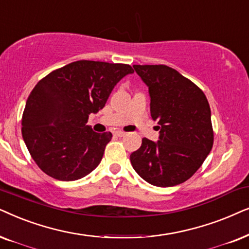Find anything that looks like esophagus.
Here are the masks:
<instances>
[{"mask_svg": "<svg viewBox=\"0 0 249 249\" xmlns=\"http://www.w3.org/2000/svg\"><path fill=\"white\" fill-rule=\"evenodd\" d=\"M115 134L117 135V137H124V135L126 133H125V132H123V131H116Z\"/></svg>", "mask_w": 249, "mask_h": 249, "instance_id": "obj_1", "label": "esophagus"}]
</instances>
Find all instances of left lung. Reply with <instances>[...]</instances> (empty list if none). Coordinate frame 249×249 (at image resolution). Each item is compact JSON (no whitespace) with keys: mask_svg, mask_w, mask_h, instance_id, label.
Listing matches in <instances>:
<instances>
[{"mask_svg":"<svg viewBox=\"0 0 249 249\" xmlns=\"http://www.w3.org/2000/svg\"><path fill=\"white\" fill-rule=\"evenodd\" d=\"M149 88L150 112L160 125L159 140L142 139L130 156L135 172L156 187L183 183L196 173L214 142L206 95L190 79L165 65H134Z\"/></svg>","mask_w":249,"mask_h":249,"instance_id":"1","label":"left lung"}]
</instances>
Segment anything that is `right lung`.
Instances as JSON below:
<instances>
[{
	"instance_id": "right-lung-1",
	"label": "right lung",
	"mask_w": 249,
	"mask_h": 249,
	"mask_svg": "<svg viewBox=\"0 0 249 249\" xmlns=\"http://www.w3.org/2000/svg\"><path fill=\"white\" fill-rule=\"evenodd\" d=\"M126 64L78 60L43 77L26 102L22 138L32 158L49 177L75 181L100 164L110 132L95 133L89 116L105 107L114 86L132 74Z\"/></svg>"
}]
</instances>
